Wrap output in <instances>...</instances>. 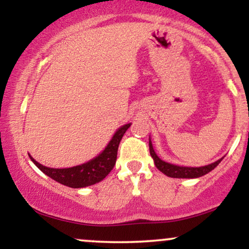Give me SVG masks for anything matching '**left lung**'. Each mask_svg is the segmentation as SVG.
<instances>
[{"label":"left lung","instance_id":"1","mask_svg":"<svg viewBox=\"0 0 249 249\" xmlns=\"http://www.w3.org/2000/svg\"><path fill=\"white\" fill-rule=\"evenodd\" d=\"M148 146H150V154L153 158L156 167L158 168L160 172L166 174L167 177H171V178H199V177L205 176V174H207L208 172H211V171L214 170V168L220 164V161L222 160L221 158L219 159V160H216L215 162H212V164L206 165V166H201V167L178 166V165H173V164H170V162L161 160V159L157 156V153L154 152L151 139L148 141Z\"/></svg>","mask_w":249,"mask_h":249}]
</instances>
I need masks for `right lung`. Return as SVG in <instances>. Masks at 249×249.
I'll return each mask as SVG.
<instances>
[{
  "instance_id": "add662e5",
  "label": "right lung",
  "mask_w": 249,
  "mask_h": 249,
  "mask_svg": "<svg viewBox=\"0 0 249 249\" xmlns=\"http://www.w3.org/2000/svg\"><path fill=\"white\" fill-rule=\"evenodd\" d=\"M130 126L131 124H125L122 127H119L117 132L113 134L112 139L108 142L107 146L105 147V150L101 154H98L96 158L91 159L90 161L78 165V166L69 168H51L43 166L42 164L37 162L33 157H29L34 164L43 173L47 174L51 179L56 180L59 184L72 188L91 186V185H95L97 182L102 181L115 166L119 142H121L123 136Z\"/></svg>"
}]
</instances>
